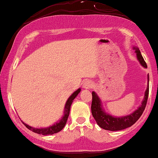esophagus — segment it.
Listing matches in <instances>:
<instances>
[{
    "label": "esophagus",
    "mask_w": 158,
    "mask_h": 158,
    "mask_svg": "<svg viewBox=\"0 0 158 158\" xmlns=\"http://www.w3.org/2000/svg\"><path fill=\"white\" fill-rule=\"evenodd\" d=\"M92 87H93V82L91 81L87 80L83 83V88H85V89H90Z\"/></svg>",
    "instance_id": "esophagus-1"
}]
</instances>
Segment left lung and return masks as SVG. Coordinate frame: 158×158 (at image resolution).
<instances>
[{"mask_svg": "<svg viewBox=\"0 0 158 158\" xmlns=\"http://www.w3.org/2000/svg\"><path fill=\"white\" fill-rule=\"evenodd\" d=\"M137 52V57L139 63L144 68H147L146 61L141 55L139 48H134ZM148 81H149V76L148 74V86L147 89L145 92V97L143 99L142 105L134 113L129 114L128 116H125L122 117H114L109 114L105 113L102 108L101 101L95 92H92V103H91V113L94 118L97 121L98 126L105 130L108 131H119V130L125 129L131 126L138 120L139 117H141L145 108H146V103H147L148 90H149V86H148Z\"/></svg>", "mask_w": 158, "mask_h": 158, "instance_id": "8db88e82", "label": "left lung"}]
</instances>
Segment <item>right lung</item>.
Returning a JSON list of instances; mask_svg holds the SVG:
<instances>
[{
    "label": "right lung",
    "mask_w": 158,
    "mask_h": 158,
    "mask_svg": "<svg viewBox=\"0 0 158 158\" xmlns=\"http://www.w3.org/2000/svg\"><path fill=\"white\" fill-rule=\"evenodd\" d=\"M81 89L79 88L77 90H76L74 93L69 97V99L67 101L66 104H65V107H64V116L61 118V119L59 121V123H56L54 124L53 126L48 127V128H32V127L28 126V125L25 124L24 123H23L24 124V126L28 128L29 130L30 131L35 132V133L39 134V135H53V134L58 133L62 130V128H64L65 124H66L67 120H68V118L69 117V114H70V106H71L72 102H73V99H75L76 97L79 94V92H80Z\"/></svg>",
    "instance_id": "add662e5"
}]
</instances>
